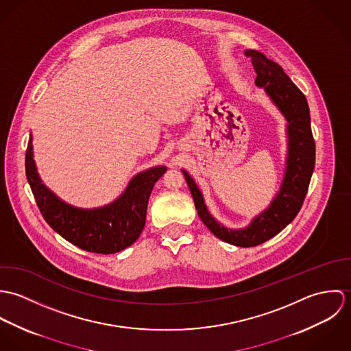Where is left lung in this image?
<instances>
[{"label":"left lung","instance_id":"1","mask_svg":"<svg viewBox=\"0 0 351 351\" xmlns=\"http://www.w3.org/2000/svg\"><path fill=\"white\" fill-rule=\"evenodd\" d=\"M256 73L255 85L278 109L287 121V158L280 191L266 209L258 213L245 228H230L216 220L205 205L204 195L193 177L182 169L193 196L201 221L209 231L230 245L238 247L258 246L281 232L299 213L308 192L315 169V142L311 131L309 108L300 89L285 74L282 67L265 53L246 50Z\"/></svg>","mask_w":351,"mask_h":351}]
</instances>
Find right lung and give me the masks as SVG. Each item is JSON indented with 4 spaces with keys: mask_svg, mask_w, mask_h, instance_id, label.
<instances>
[{
    "mask_svg": "<svg viewBox=\"0 0 351 351\" xmlns=\"http://www.w3.org/2000/svg\"><path fill=\"white\" fill-rule=\"evenodd\" d=\"M166 166H154L131 178L116 200L99 208H78L59 199L42 181L34 159L32 134L25 154V174L36 204L51 228L71 245L97 254H114L141 237L155 182Z\"/></svg>",
    "mask_w": 351,
    "mask_h": 351,
    "instance_id": "obj_1",
    "label": "right lung"
}]
</instances>
